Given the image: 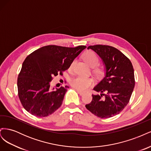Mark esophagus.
I'll return each mask as SVG.
<instances>
[{"label":"esophagus","mask_w":151,"mask_h":151,"mask_svg":"<svg viewBox=\"0 0 151 151\" xmlns=\"http://www.w3.org/2000/svg\"><path fill=\"white\" fill-rule=\"evenodd\" d=\"M77 92L78 93V94H79L81 96H83L84 94V92H83V91H80L79 89H77Z\"/></svg>","instance_id":"34e87169"}]
</instances>
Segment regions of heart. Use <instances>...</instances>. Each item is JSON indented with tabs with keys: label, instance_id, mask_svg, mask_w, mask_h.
Wrapping results in <instances>:
<instances>
[{
	"label": "heart",
	"instance_id": "1",
	"mask_svg": "<svg viewBox=\"0 0 151 151\" xmlns=\"http://www.w3.org/2000/svg\"><path fill=\"white\" fill-rule=\"evenodd\" d=\"M84 60L91 67H95L99 64V58L98 56L93 52H88L84 55ZM75 60H73L70 64V68H72L74 65ZM99 72V70H97ZM93 84V80L89 77L77 76L70 80V85L77 89L84 91L89 88Z\"/></svg>",
	"mask_w": 151,
	"mask_h": 151
}]
</instances>
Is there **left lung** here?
<instances>
[{"instance_id":"left-lung-1","label":"left lung","mask_w":151,"mask_h":151,"mask_svg":"<svg viewBox=\"0 0 151 151\" xmlns=\"http://www.w3.org/2000/svg\"><path fill=\"white\" fill-rule=\"evenodd\" d=\"M88 49L93 50L101 58L104 76L93 89L101 94H93L92 101L86 107L101 118L113 117L129 102L135 86L133 65L124 54L113 47L97 45Z\"/></svg>"}]
</instances>
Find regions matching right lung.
Instances as JSON below:
<instances>
[{"label":"right lung","instance_id":"right-lung-1","mask_svg":"<svg viewBox=\"0 0 151 151\" xmlns=\"http://www.w3.org/2000/svg\"><path fill=\"white\" fill-rule=\"evenodd\" d=\"M86 48H68L48 45L35 50L22 63L17 78L21 103L26 110L37 117H45L55 111L63 102L67 88L50 89L53 76L70 67L73 60Z\"/></svg>","mask_w":151,"mask_h":151}]
</instances>
